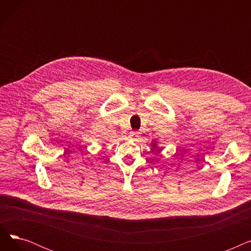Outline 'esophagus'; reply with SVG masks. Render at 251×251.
Returning <instances> with one entry per match:
<instances>
[{
	"label": "esophagus",
	"instance_id": "34e87169",
	"mask_svg": "<svg viewBox=\"0 0 251 251\" xmlns=\"http://www.w3.org/2000/svg\"><path fill=\"white\" fill-rule=\"evenodd\" d=\"M138 134H139V132H137V131H134V132L131 133L130 137L131 138H136V137H138Z\"/></svg>",
	"mask_w": 251,
	"mask_h": 251
}]
</instances>
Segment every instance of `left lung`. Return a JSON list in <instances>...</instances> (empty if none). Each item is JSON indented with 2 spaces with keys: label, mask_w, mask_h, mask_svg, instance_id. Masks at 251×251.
<instances>
[{
  "label": "left lung",
  "mask_w": 251,
  "mask_h": 251,
  "mask_svg": "<svg viewBox=\"0 0 251 251\" xmlns=\"http://www.w3.org/2000/svg\"><path fill=\"white\" fill-rule=\"evenodd\" d=\"M151 146H152V148H153V149H155V147H156V144H155V142L151 143Z\"/></svg>",
  "instance_id": "1"
}]
</instances>
